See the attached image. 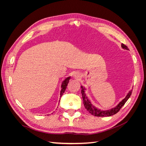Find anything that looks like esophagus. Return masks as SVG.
<instances>
[{
  "instance_id": "1",
  "label": "esophagus",
  "mask_w": 146,
  "mask_h": 146,
  "mask_svg": "<svg viewBox=\"0 0 146 146\" xmlns=\"http://www.w3.org/2000/svg\"><path fill=\"white\" fill-rule=\"evenodd\" d=\"M74 77H75V78H79V76H78V75H74Z\"/></svg>"
}]
</instances>
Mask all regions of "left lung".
<instances>
[{
  "label": "left lung",
  "instance_id": "8db88e82",
  "mask_svg": "<svg viewBox=\"0 0 146 146\" xmlns=\"http://www.w3.org/2000/svg\"><path fill=\"white\" fill-rule=\"evenodd\" d=\"M121 47L123 49H128V47L123 44H122ZM81 92L82 94V98H83V104L84 106H85V108L89 111L90 113H91L92 115H94L95 116H99V117H105V116H111L114 115V114H116L120 109L123 107L124 104H125L127 100L130 98V97L131 94L132 90H130L127 96H125V98L123 99L122 101H121L116 107H114V108H112L110 110H102L100 109H99L97 107H96L94 105L92 104L90 100L88 99V96H86L85 93V90L86 88L85 86H81Z\"/></svg>",
  "mask_w": 146,
  "mask_h": 146
}]
</instances>
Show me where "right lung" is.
<instances>
[{
	"label": "right lung",
	"instance_id": "obj_1",
	"mask_svg": "<svg viewBox=\"0 0 146 146\" xmlns=\"http://www.w3.org/2000/svg\"><path fill=\"white\" fill-rule=\"evenodd\" d=\"M70 78H71V77H70V76L66 77L64 79V80L62 82V83H61V90L60 91V98H61V96H62L63 94L64 93V91H66V88H67L68 84V83L69 82V80L70 79Z\"/></svg>",
	"mask_w": 146,
	"mask_h": 146
}]
</instances>
